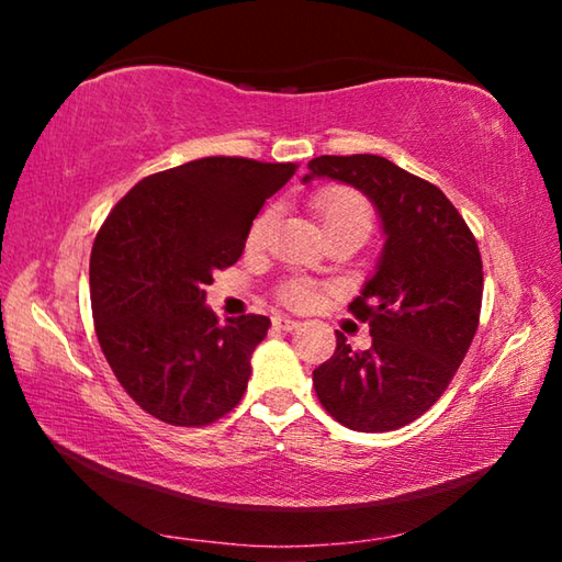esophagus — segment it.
I'll return each instance as SVG.
<instances>
[{
  "label": "esophagus",
  "mask_w": 562,
  "mask_h": 562,
  "mask_svg": "<svg viewBox=\"0 0 562 562\" xmlns=\"http://www.w3.org/2000/svg\"><path fill=\"white\" fill-rule=\"evenodd\" d=\"M272 327L274 329H282V331H290L294 327H300V322L292 319V317H284V315H274L272 317Z\"/></svg>",
  "instance_id": "obj_1"
}]
</instances>
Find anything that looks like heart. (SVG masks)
<instances>
[{"instance_id":"obj_1","label":"heart","mask_w":562,"mask_h":562,"mask_svg":"<svg viewBox=\"0 0 562 562\" xmlns=\"http://www.w3.org/2000/svg\"><path fill=\"white\" fill-rule=\"evenodd\" d=\"M312 207H315L317 217L325 225V233L345 231V227H357V231L369 233L372 231V205L359 190L349 186H325L319 188L315 198H312ZM272 223V213L265 211L247 227V247H260L268 237ZM315 284L307 280H290L280 288V300L290 307H307L315 300Z\"/></svg>"}]
</instances>
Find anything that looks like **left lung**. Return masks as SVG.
Segmentation results:
<instances>
[{
	"instance_id": "1",
	"label": "left lung",
	"mask_w": 562,
	"mask_h": 562,
	"mask_svg": "<svg viewBox=\"0 0 562 562\" xmlns=\"http://www.w3.org/2000/svg\"><path fill=\"white\" fill-rule=\"evenodd\" d=\"M312 178L355 186L374 203L386 235L376 272L351 315L369 322L372 347L337 349L312 372L319 404L351 431H394L439 402L481 317L483 265L475 237L429 180L372 154L319 156Z\"/></svg>"
}]
</instances>
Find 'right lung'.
<instances>
[{
    "mask_svg": "<svg viewBox=\"0 0 562 562\" xmlns=\"http://www.w3.org/2000/svg\"><path fill=\"white\" fill-rule=\"evenodd\" d=\"M294 164L211 156L138 180L93 240L89 282L103 357L126 394L170 426H207L240 404L270 319L217 322L215 270L240 260L247 227Z\"/></svg>",
    "mask_w": 562,
    "mask_h": 562,
    "instance_id": "right-lung-1",
    "label": "right lung"
}]
</instances>
